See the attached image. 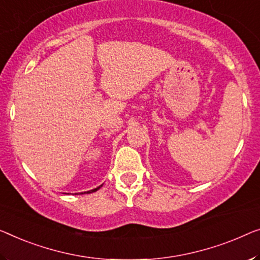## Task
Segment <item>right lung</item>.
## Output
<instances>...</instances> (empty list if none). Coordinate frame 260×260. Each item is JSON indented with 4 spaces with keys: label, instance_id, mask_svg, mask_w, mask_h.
Returning a JSON list of instances; mask_svg holds the SVG:
<instances>
[{
    "label": "right lung",
    "instance_id": "obj_1",
    "mask_svg": "<svg viewBox=\"0 0 260 260\" xmlns=\"http://www.w3.org/2000/svg\"><path fill=\"white\" fill-rule=\"evenodd\" d=\"M100 187H102V185H100ZM100 187H98V188H95V189H93V190H90V191H87V193H90L91 191H96V190H98V189H99Z\"/></svg>",
    "mask_w": 260,
    "mask_h": 260
}]
</instances>
